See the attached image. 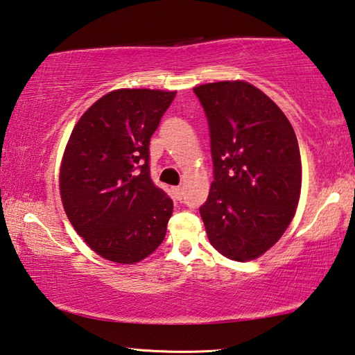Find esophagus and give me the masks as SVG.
Instances as JSON below:
<instances>
[{
	"label": "esophagus",
	"instance_id": "1",
	"mask_svg": "<svg viewBox=\"0 0 355 355\" xmlns=\"http://www.w3.org/2000/svg\"><path fill=\"white\" fill-rule=\"evenodd\" d=\"M171 191H173V196L176 198L178 201L182 200V196H184V187H181V185H178V187H173Z\"/></svg>",
	"mask_w": 355,
	"mask_h": 355
}]
</instances>
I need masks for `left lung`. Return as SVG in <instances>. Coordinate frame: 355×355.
<instances>
[{
	"mask_svg": "<svg viewBox=\"0 0 355 355\" xmlns=\"http://www.w3.org/2000/svg\"><path fill=\"white\" fill-rule=\"evenodd\" d=\"M206 112L214 182L200 207L210 243L239 262L262 256L293 220L302 165L295 130L271 99L243 80L193 89Z\"/></svg>",
	"mask_w": 355,
	"mask_h": 355,
	"instance_id": "left-lung-1",
	"label": "left lung"
}]
</instances>
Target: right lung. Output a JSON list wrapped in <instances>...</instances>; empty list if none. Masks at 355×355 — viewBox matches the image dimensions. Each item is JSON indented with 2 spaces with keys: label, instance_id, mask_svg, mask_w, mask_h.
<instances>
[{
  "label": "right lung",
  "instance_id": "obj_1",
  "mask_svg": "<svg viewBox=\"0 0 355 355\" xmlns=\"http://www.w3.org/2000/svg\"><path fill=\"white\" fill-rule=\"evenodd\" d=\"M174 96L110 92L80 116L67 143L59 176L65 214L110 262H140L165 239L173 201L149 174V140Z\"/></svg>",
  "mask_w": 355,
  "mask_h": 355
}]
</instances>
